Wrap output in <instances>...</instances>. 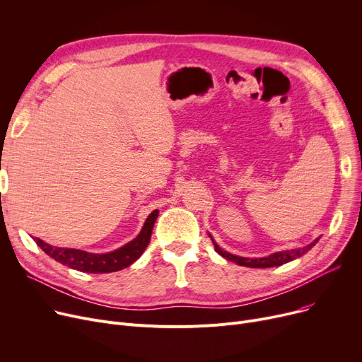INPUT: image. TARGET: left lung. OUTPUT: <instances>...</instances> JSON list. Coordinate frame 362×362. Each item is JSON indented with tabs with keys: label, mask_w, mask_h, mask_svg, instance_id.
Wrapping results in <instances>:
<instances>
[{
	"label": "left lung",
	"mask_w": 362,
	"mask_h": 362,
	"mask_svg": "<svg viewBox=\"0 0 362 362\" xmlns=\"http://www.w3.org/2000/svg\"><path fill=\"white\" fill-rule=\"evenodd\" d=\"M208 236L211 238L216 251L221 257L236 262L238 265H243V267H251V269H269V267H277V265L291 262V261L302 257L303 254H307L320 239V238H317L314 242H311L307 246H302V248H296V250H291V251H280V252H274L269 257H262V258H246V257H239V255H235V254H230V252L221 250L210 233H208Z\"/></svg>",
	"instance_id": "left-lung-1"
}]
</instances>
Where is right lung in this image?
<instances>
[{"instance_id": "right-lung-1", "label": "right lung", "mask_w": 362, "mask_h": 362, "mask_svg": "<svg viewBox=\"0 0 362 362\" xmlns=\"http://www.w3.org/2000/svg\"><path fill=\"white\" fill-rule=\"evenodd\" d=\"M158 213V210H154L148 216V218L144 223V227L135 239L123 245L122 248L107 254H92L74 248H60V246H52L37 238H33V240L47 255H49L55 261L62 262L63 265H67V267L73 270L95 274L112 273L129 267L130 264L135 262L144 254L149 243L152 227H154Z\"/></svg>"}]
</instances>
